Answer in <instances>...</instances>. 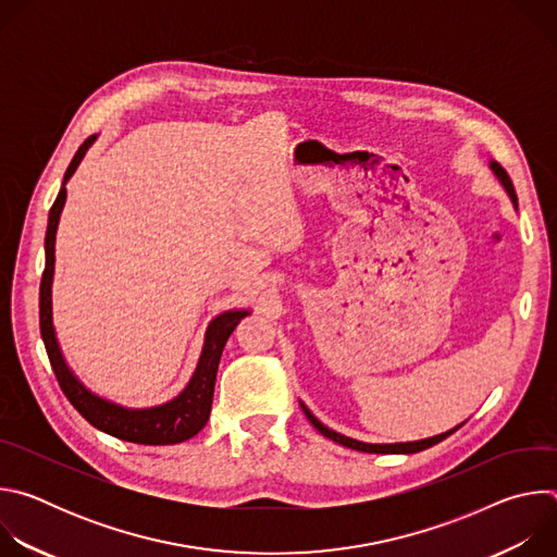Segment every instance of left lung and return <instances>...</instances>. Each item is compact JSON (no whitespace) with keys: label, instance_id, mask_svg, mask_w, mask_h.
<instances>
[{"label":"left lung","instance_id":"1","mask_svg":"<svg viewBox=\"0 0 557 557\" xmlns=\"http://www.w3.org/2000/svg\"><path fill=\"white\" fill-rule=\"evenodd\" d=\"M492 165V170H494V174L498 176V181L503 183V187L507 189V194H509V198H511V202H513V207H518V198H516V189H513V183H511V178H509V174L498 165V163H490ZM301 410H304V414H306V419L314 425V430L317 432H322L326 438H331V441H335V443H339V445H344V447H350V449H357V451H368V454H417V451H423V449H428V447H432V445H436V443H441L443 438H447L449 434H454L458 428H462V423L458 425V428H454V430H449V432H445V434H438V436H432V438H423V441H414V443H389V445H372V443H361V441H355V438H348V436H344V434H339V432H335V430H331V428H326L322 421H317L314 417H312V412L301 404Z\"/></svg>","mask_w":557,"mask_h":557}]
</instances>
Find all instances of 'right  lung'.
<instances>
[{
    "label": "right lung",
    "mask_w": 557,
    "mask_h": 557,
    "mask_svg": "<svg viewBox=\"0 0 557 557\" xmlns=\"http://www.w3.org/2000/svg\"><path fill=\"white\" fill-rule=\"evenodd\" d=\"M97 136H90L82 147L76 149L72 163L65 170L63 187L59 189V196L50 209L48 215V231H46V269L41 275L39 286V329L41 339L46 344V352L50 359V366L54 370V376L67 396V401L74 406V410L82 414L90 425L97 430L138 445H174L183 443L191 436H196L209 421L211 401H213V385H215V372L220 363L222 348L235 326L249 314V310H226L218 314L209 324L205 335L202 355L198 361V368L187 383V387L172 399L170 404L147 408V410H127L116 404H110L101 396L92 394L82 381H78L72 370L67 368L54 329H52V273H54V237H57V224L61 209L65 205V183L74 174V170L82 163L88 147L95 143Z\"/></svg>",
    "instance_id": "obj_1"
}]
</instances>
